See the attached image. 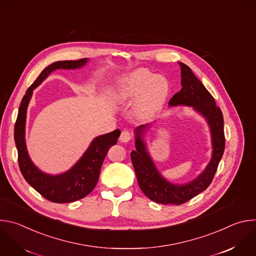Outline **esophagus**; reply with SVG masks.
<instances>
[{
  "mask_svg": "<svg viewBox=\"0 0 256 256\" xmlns=\"http://www.w3.org/2000/svg\"><path fill=\"white\" fill-rule=\"evenodd\" d=\"M120 142H128L132 140V134L128 132V130H124L122 134H120Z\"/></svg>",
  "mask_w": 256,
  "mask_h": 256,
  "instance_id": "1",
  "label": "esophagus"
}]
</instances>
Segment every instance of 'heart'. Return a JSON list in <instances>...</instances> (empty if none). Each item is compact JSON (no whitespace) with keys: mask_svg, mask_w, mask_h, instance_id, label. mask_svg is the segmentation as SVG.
<instances>
[{"mask_svg":"<svg viewBox=\"0 0 256 256\" xmlns=\"http://www.w3.org/2000/svg\"><path fill=\"white\" fill-rule=\"evenodd\" d=\"M170 93L167 79L146 68H136L120 76L114 91V100L132 105V116L140 122L154 118L164 107Z\"/></svg>","mask_w":256,"mask_h":256,"instance_id":"b5f03b06","label":"heart"}]
</instances>
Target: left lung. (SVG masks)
Returning <instances> with one entry per match:
<instances>
[{"label":"left lung","instance_id":"left-lung-1","mask_svg":"<svg viewBox=\"0 0 256 256\" xmlns=\"http://www.w3.org/2000/svg\"><path fill=\"white\" fill-rule=\"evenodd\" d=\"M181 68V90L169 101V106H190L208 122L212 140V157L204 170L184 184H172L156 167L144 140V132L151 124L140 126L134 130L136 150L130 158L142 192L150 200L162 204H181L208 188L214 176L225 149L224 120L221 109L204 84L194 76L190 66L178 62Z\"/></svg>","mask_w":256,"mask_h":256}]
</instances>
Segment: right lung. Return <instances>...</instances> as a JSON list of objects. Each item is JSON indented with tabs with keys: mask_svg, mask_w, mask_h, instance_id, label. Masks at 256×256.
Instances as JSON below:
<instances>
[{
	"mask_svg": "<svg viewBox=\"0 0 256 256\" xmlns=\"http://www.w3.org/2000/svg\"><path fill=\"white\" fill-rule=\"evenodd\" d=\"M88 60V58L62 60L46 66L38 79L27 89L18 112L14 128V138L18 151V163L21 173L36 192L52 202H72L88 196L97 184L101 166L108 150L118 142V138L120 134V130H116L112 132L96 136L76 164L60 174L52 175L46 173L30 159L25 140V126L27 107L32 97L33 90L38 87L54 70L60 68H80L84 66Z\"/></svg>",
	"mask_w": 256,
	"mask_h": 256,
	"instance_id": "add662e5",
	"label": "right lung"
}]
</instances>
